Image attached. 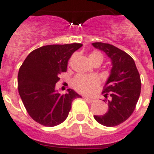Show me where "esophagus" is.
I'll return each instance as SVG.
<instances>
[{"label": "esophagus", "mask_w": 154, "mask_h": 154, "mask_svg": "<svg viewBox=\"0 0 154 154\" xmlns=\"http://www.w3.org/2000/svg\"><path fill=\"white\" fill-rule=\"evenodd\" d=\"M84 99H85V101H87V102L89 103V104H90V103L94 102V99H91V98H89V97H84Z\"/></svg>", "instance_id": "esophagus-1"}]
</instances>
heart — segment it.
Wrapping results in <instances>:
<instances>
[{
    "label": "heart",
    "instance_id": "heart-1",
    "mask_svg": "<svg viewBox=\"0 0 154 154\" xmlns=\"http://www.w3.org/2000/svg\"><path fill=\"white\" fill-rule=\"evenodd\" d=\"M89 59L91 62L95 60L103 61V56L100 52L94 51L89 55ZM100 81L98 77L95 75L85 76L77 75L73 80L72 85L73 88L79 93L90 94L97 87L99 86Z\"/></svg>",
    "mask_w": 154,
    "mask_h": 154
}]
</instances>
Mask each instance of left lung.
I'll use <instances>...</instances> for the list:
<instances>
[{
	"mask_svg": "<svg viewBox=\"0 0 154 154\" xmlns=\"http://www.w3.org/2000/svg\"><path fill=\"white\" fill-rule=\"evenodd\" d=\"M94 47L105 52L112 60L111 73L102 94L108 101V112L94 116L97 122L116 126L133 114L141 91V80L133 59L128 53L109 43L94 42Z\"/></svg>",
	"mask_w": 154,
	"mask_h": 154,
	"instance_id": "left-lung-1",
	"label": "left lung"
}]
</instances>
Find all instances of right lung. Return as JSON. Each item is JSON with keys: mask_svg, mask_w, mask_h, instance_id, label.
<instances>
[{"mask_svg": "<svg viewBox=\"0 0 154 154\" xmlns=\"http://www.w3.org/2000/svg\"><path fill=\"white\" fill-rule=\"evenodd\" d=\"M81 43L48 45L31 52L18 74V88L25 108L33 120L53 127L66 120L71 104L81 97L72 89L61 95L56 91L59 75L66 72L68 60Z\"/></svg>", "mask_w": 154, "mask_h": 154, "instance_id": "1", "label": "right lung"}]
</instances>
